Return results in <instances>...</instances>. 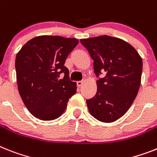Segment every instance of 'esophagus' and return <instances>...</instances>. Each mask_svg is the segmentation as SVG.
<instances>
[{
	"label": "esophagus",
	"mask_w": 157,
	"mask_h": 157,
	"mask_svg": "<svg viewBox=\"0 0 157 157\" xmlns=\"http://www.w3.org/2000/svg\"><path fill=\"white\" fill-rule=\"evenodd\" d=\"M83 83H84V81H78L76 82V85H77L78 87H81L83 85Z\"/></svg>",
	"instance_id": "esophagus-1"
}]
</instances>
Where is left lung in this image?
<instances>
[{"mask_svg":"<svg viewBox=\"0 0 157 157\" xmlns=\"http://www.w3.org/2000/svg\"><path fill=\"white\" fill-rule=\"evenodd\" d=\"M81 43L93 60L97 91L87 100L89 113L96 119L111 123L128 110L138 93L143 62L137 51L120 38L107 35L81 39Z\"/></svg>","mask_w":157,"mask_h":157,"instance_id":"1","label":"left lung"}]
</instances>
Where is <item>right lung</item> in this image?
Masks as SVG:
<instances>
[{
    "label": "right lung",
    "instance_id": "1",
    "mask_svg": "<svg viewBox=\"0 0 157 157\" xmlns=\"http://www.w3.org/2000/svg\"><path fill=\"white\" fill-rule=\"evenodd\" d=\"M75 38L39 36L26 43L15 61L18 91L28 110L42 121L58 118L76 93L64 62L78 44ZM60 74L64 75L59 79Z\"/></svg>",
    "mask_w": 157,
    "mask_h": 157
}]
</instances>
